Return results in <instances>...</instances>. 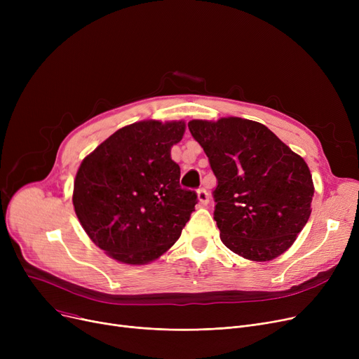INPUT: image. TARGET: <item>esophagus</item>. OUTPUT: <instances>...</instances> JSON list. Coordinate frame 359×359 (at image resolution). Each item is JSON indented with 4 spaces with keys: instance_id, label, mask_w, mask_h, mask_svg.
Masks as SVG:
<instances>
[{
    "instance_id": "esophagus-1",
    "label": "esophagus",
    "mask_w": 359,
    "mask_h": 359,
    "mask_svg": "<svg viewBox=\"0 0 359 359\" xmlns=\"http://www.w3.org/2000/svg\"><path fill=\"white\" fill-rule=\"evenodd\" d=\"M198 202L201 203V206H206L210 202V195L205 189H199L198 191Z\"/></svg>"
}]
</instances>
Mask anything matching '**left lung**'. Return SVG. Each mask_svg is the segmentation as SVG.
I'll list each match as a JSON object with an SVG mask.
<instances>
[{"label":"left lung","instance_id":"8db88e82","mask_svg":"<svg viewBox=\"0 0 359 359\" xmlns=\"http://www.w3.org/2000/svg\"><path fill=\"white\" fill-rule=\"evenodd\" d=\"M187 126L218 180L214 218L221 241L253 262L287 252L311 214L314 184L304 158L255 121L194 119Z\"/></svg>","mask_w":359,"mask_h":359}]
</instances>
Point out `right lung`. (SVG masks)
<instances>
[{
  "mask_svg": "<svg viewBox=\"0 0 359 359\" xmlns=\"http://www.w3.org/2000/svg\"><path fill=\"white\" fill-rule=\"evenodd\" d=\"M184 121H141L118 129L81 161L72 205L90 240L126 265L164 255L195 211L196 194L182 189L172 147Z\"/></svg>",
  "mask_w": 359,
  "mask_h": 359,
  "instance_id": "add662e5",
  "label": "right lung"
}]
</instances>
